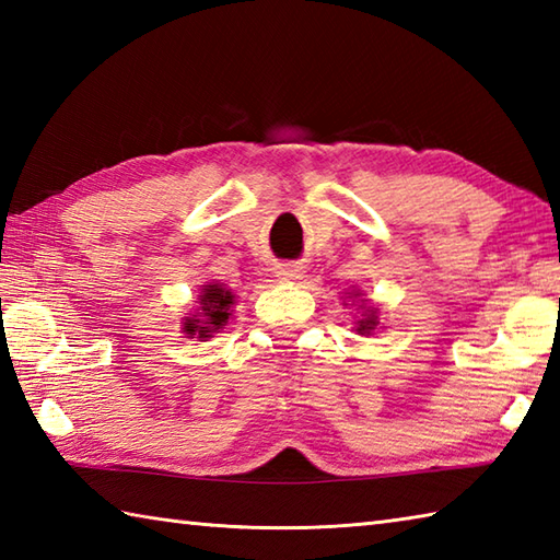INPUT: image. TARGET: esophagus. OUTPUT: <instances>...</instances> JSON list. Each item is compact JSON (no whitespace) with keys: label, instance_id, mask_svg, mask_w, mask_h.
<instances>
[{"label":"esophagus","instance_id":"obj_1","mask_svg":"<svg viewBox=\"0 0 560 560\" xmlns=\"http://www.w3.org/2000/svg\"><path fill=\"white\" fill-rule=\"evenodd\" d=\"M277 277L283 279V281L301 279V267H295V265H281V267L277 269Z\"/></svg>","mask_w":560,"mask_h":560}]
</instances>
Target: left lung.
I'll return each instance as SVG.
<instances>
[{"instance_id":"1","label":"left lung","mask_w":560,"mask_h":560,"mask_svg":"<svg viewBox=\"0 0 560 560\" xmlns=\"http://www.w3.org/2000/svg\"><path fill=\"white\" fill-rule=\"evenodd\" d=\"M351 299H361V291H353ZM361 311H363V317L355 323V331H359V335H371V331L377 327V307L361 305Z\"/></svg>"}]
</instances>
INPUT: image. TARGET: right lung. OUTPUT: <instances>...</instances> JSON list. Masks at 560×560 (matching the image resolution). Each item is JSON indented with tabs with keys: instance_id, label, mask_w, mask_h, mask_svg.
<instances>
[{
	"instance_id": "1",
	"label": "right lung",
	"mask_w": 560,
	"mask_h": 560,
	"mask_svg": "<svg viewBox=\"0 0 560 560\" xmlns=\"http://www.w3.org/2000/svg\"><path fill=\"white\" fill-rule=\"evenodd\" d=\"M197 303V313L192 317H185L183 329L189 337L209 339L213 331H219L229 323L235 295L231 289H225L223 283H207V287L201 289Z\"/></svg>"
}]
</instances>
